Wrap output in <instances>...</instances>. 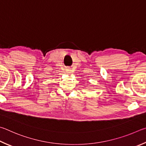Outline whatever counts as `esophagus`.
<instances>
[{
	"mask_svg": "<svg viewBox=\"0 0 146 146\" xmlns=\"http://www.w3.org/2000/svg\"><path fill=\"white\" fill-rule=\"evenodd\" d=\"M66 72H67V73H71L72 72V70L71 68L69 67L66 68Z\"/></svg>",
	"mask_w": 146,
	"mask_h": 146,
	"instance_id": "1",
	"label": "esophagus"
}]
</instances>
